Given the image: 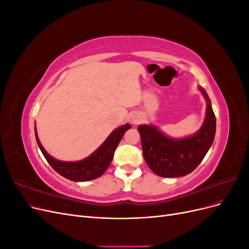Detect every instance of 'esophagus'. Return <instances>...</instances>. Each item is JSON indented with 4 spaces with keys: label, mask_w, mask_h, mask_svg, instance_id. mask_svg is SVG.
I'll use <instances>...</instances> for the list:
<instances>
[{
    "label": "esophagus",
    "mask_w": 249,
    "mask_h": 249,
    "mask_svg": "<svg viewBox=\"0 0 249 249\" xmlns=\"http://www.w3.org/2000/svg\"><path fill=\"white\" fill-rule=\"evenodd\" d=\"M132 122H133V124H138L140 122V118L139 117H134L132 119Z\"/></svg>",
    "instance_id": "1"
}]
</instances>
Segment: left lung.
Returning <instances> with one entry per match:
<instances>
[{"label":"left lung","mask_w":249,"mask_h":249,"mask_svg":"<svg viewBox=\"0 0 249 249\" xmlns=\"http://www.w3.org/2000/svg\"><path fill=\"white\" fill-rule=\"evenodd\" d=\"M207 101L206 118L199 131L186 138H170L153 124H140L143 157L148 167L162 178L189 175L207 155L214 141L216 117L205 89L198 87Z\"/></svg>","instance_id":"left-lung-1"}]
</instances>
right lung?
Returning a JSON list of instances; mask_svg holds the SVG:
<instances>
[{
	"mask_svg": "<svg viewBox=\"0 0 249 249\" xmlns=\"http://www.w3.org/2000/svg\"><path fill=\"white\" fill-rule=\"evenodd\" d=\"M129 129H131V124H129L119 126L118 129L114 130L109 135V137L93 154L84 160L76 162L60 161L50 156L41 145L38 136H37L36 126L35 137L42 155L53 169L56 170L60 176L73 180V182H86V180L94 179L104 175V172L107 170L112 162L113 155H114L115 149L122 140L124 134Z\"/></svg>",
	"mask_w": 249,
	"mask_h": 249,
	"instance_id": "1",
	"label": "right lung"
}]
</instances>
